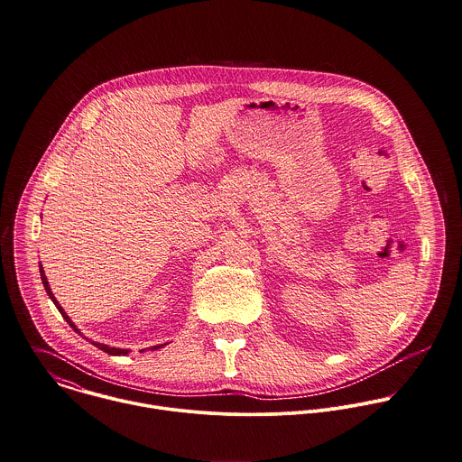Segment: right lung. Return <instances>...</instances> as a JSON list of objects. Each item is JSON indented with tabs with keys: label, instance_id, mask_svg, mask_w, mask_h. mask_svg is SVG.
Listing matches in <instances>:
<instances>
[{
	"label": "right lung",
	"instance_id": "1",
	"mask_svg": "<svg viewBox=\"0 0 462 462\" xmlns=\"http://www.w3.org/2000/svg\"><path fill=\"white\" fill-rule=\"evenodd\" d=\"M39 272H41V280H42V283H44V289H46V292H48V296L53 300V303L57 305V309H59V312L64 316V319L69 323V327L75 330V332H79L80 334V330L75 327V323L69 319V316L64 312V309L60 307V303L55 300V296H53V292H51V289H50V283H48V280H46V275H44V270H42V266L39 264ZM94 346H97L99 350H103V352H106V354H110V356H126L128 354V350H121V348H112V346H108V345H101V343H94ZM157 348H161V346H155V350Z\"/></svg>",
	"mask_w": 462,
	"mask_h": 462
}]
</instances>
